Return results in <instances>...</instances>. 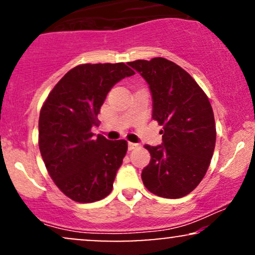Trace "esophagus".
Wrapping results in <instances>:
<instances>
[{
	"instance_id": "esophagus-1",
	"label": "esophagus",
	"mask_w": 255,
	"mask_h": 255,
	"mask_svg": "<svg viewBox=\"0 0 255 255\" xmlns=\"http://www.w3.org/2000/svg\"><path fill=\"white\" fill-rule=\"evenodd\" d=\"M139 147V145L137 144H135V142H128V150L129 151H133V150H135V148H137Z\"/></svg>"
}]
</instances>
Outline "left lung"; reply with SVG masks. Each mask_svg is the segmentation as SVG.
Segmentation results:
<instances>
[{"label": "left lung", "instance_id": "left-lung-1", "mask_svg": "<svg viewBox=\"0 0 255 255\" xmlns=\"http://www.w3.org/2000/svg\"><path fill=\"white\" fill-rule=\"evenodd\" d=\"M128 64L147 81L152 118L163 126L162 145H145L151 160L141 172L142 182L158 197L182 198L201 182L211 163L216 145L211 104L197 81L166 58Z\"/></svg>", "mask_w": 255, "mask_h": 255}]
</instances>
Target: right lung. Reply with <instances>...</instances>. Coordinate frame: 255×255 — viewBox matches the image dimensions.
<instances>
[{"label":"right lung","mask_w":255,"mask_h":255,"mask_svg":"<svg viewBox=\"0 0 255 255\" xmlns=\"http://www.w3.org/2000/svg\"><path fill=\"white\" fill-rule=\"evenodd\" d=\"M134 74L127 64L85 63L67 73L44 102L38 144L44 164L61 192L78 203H95L113 191L127 153L126 140L93 137L98 114L116 83Z\"/></svg>","instance_id":"1"}]
</instances>
